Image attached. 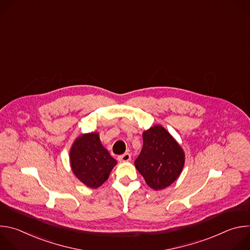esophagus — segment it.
<instances>
[{"instance_id":"obj_1","label":"esophagus","mask_w":250,"mask_h":250,"mask_svg":"<svg viewBox=\"0 0 250 250\" xmlns=\"http://www.w3.org/2000/svg\"><path fill=\"white\" fill-rule=\"evenodd\" d=\"M118 159H119V161H121V162H127V161H130L131 157H130V154H129V153H125V154H123V155H120V156L118 157Z\"/></svg>"}]
</instances>
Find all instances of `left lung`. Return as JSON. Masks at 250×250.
Wrapping results in <instances>:
<instances>
[{
	"mask_svg": "<svg viewBox=\"0 0 250 250\" xmlns=\"http://www.w3.org/2000/svg\"><path fill=\"white\" fill-rule=\"evenodd\" d=\"M144 146L134 161L135 168L153 190L170 186L180 176L185 153L174 137L161 125L142 133Z\"/></svg>",
	"mask_w": 250,
	"mask_h": 250,
	"instance_id": "8db88e82",
	"label": "left lung"
}]
</instances>
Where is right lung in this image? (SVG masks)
<instances>
[{
  "mask_svg": "<svg viewBox=\"0 0 250 250\" xmlns=\"http://www.w3.org/2000/svg\"><path fill=\"white\" fill-rule=\"evenodd\" d=\"M70 163L78 179L96 189L108 179L117 160L102 146L99 133L91 132L76 138L70 149Z\"/></svg>",
  "mask_w": 250,
  "mask_h": 250,
  "instance_id": "add662e5",
  "label": "right lung"
}]
</instances>
